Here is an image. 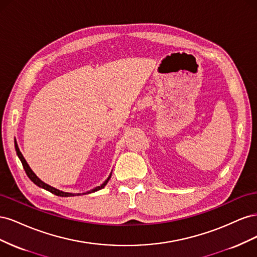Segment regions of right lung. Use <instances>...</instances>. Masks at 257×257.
Listing matches in <instances>:
<instances>
[{
	"label": "right lung",
	"mask_w": 257,
	"mask_h": 257,
	"mask_svg": "<svg viewBox=\"0 0 257 257\" xmlns=\"http://www.w3.org/2000/svg\"><path fill=\"white\" fill-rule=\"evenodd\" d=\"M15 148H16L17 155H18V158L20 159V161H21V163H22V166H23V168H25L28 177L31 179V181H33V183H35L37 186H40V188H43V189H45V190H47V191H49L50 193L54 194V195L61 196V197H71V196H76V195H81V193H80V194H79V193H78V194H75V193H67V192L60 191V190H58V189H56V188H53V186H51V185H49V184H47V183L43 182V181L41 180V179L38 178V177L33 173V170L30 168V166H29V164L27 163L26 159L23 158L22 153H21L20 150H19V148H18V145H17L16 141H15ZM110 177H111V174L109 175V177H108V178L106 179L105 182H104L103 184H100L99 186H96V188H94L93 190L88 191V192H85V193H82V194H90V193H93V192H96V191H98V190H102V189L104 188V186L107 184V182L109 181Z\"/></svg>",
	"instance_id": "right-lung-1"
}]
</instances>
